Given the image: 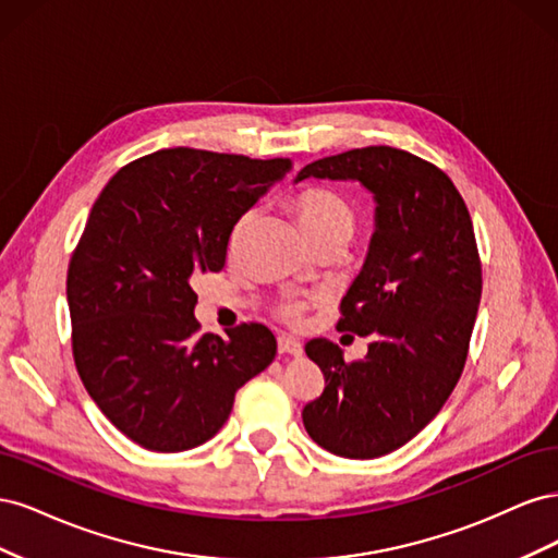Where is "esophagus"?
Returning a JSON list of instances; mask_svg holds the SVG:
<instances>
[{"label": "esophagus", "instance_id": "1", "mask_svg": "<svg viewBox=\"0 0 558 558\" xmlns=\"http://www.w3.org/2000/svg\"><path fill=\"white\" fill-rule=\"evenodd\" d=\"M277 347H279V353H289V356H302V344L295 340V337L279 335Z\"/></svg>", "mask_w": 558, "mask_h": 558}]
</instances>
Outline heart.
Returning a JSON list of instances; mask_svg holds the SVG:
<instances>
[{
    "mask_svg": "<svg viewBox=\"0 0 558 558\" xmlns=\"http://www.w3.org/2000/svg\"><path fill=\"white\" fill-rule=\"evenodd\" d=\"M295 214L300 218V226L305 228L312 242L328 240V238H342L344 242H349L359 223L356 209H353L342 195L326 189L302 191L295 197ZM305 307H307L305 300H298V298L283 300L277 307V314L279 318L293 324V320H298L300 314L305 312Z\"/></svg>",
    "mask_w": 558,
    "mask_h": 558,
    "instance_id": "1",
    "label": "heart"
}]
</instances>
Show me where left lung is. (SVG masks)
Returning a JSON list of instances; mask_svg holds the SVG:
<instances>
[{"label":"left lung","mask_w":558,"mask_h":558,"mask_svg":"<svg viewBox=\"0 0 558 558\" xmlns=\"http://www.w3.org/2000/svg\"><path fill=\"white\" fill-rule=\"evenodd\" d=\"M361 181L375 195V234L340 302L337 330L369 337L344 363L330 340L307 342L326 388L302 410L312 440L344 459H377L424 430L468 359L482 263L461 193L428 160L365 146L302 167V179Z\"/></svg>","instance_id":"left-lung-1"}]
</instances>
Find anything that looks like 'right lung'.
Segmentation results:
<instances>
[{
	"label": "right lung",
	"mask_w": 558,
	"mask_h": 558,
	"mask_svg": "<svg viewBox=\"0 0 558 558\" xmlns=\"http://www.w3.org/2000/svg\"><path fill=\"white\" fill-rule=\"evenodd\" d=\"M291 167L165 148L118 170L95 199L66 269L72 351L88 396L140 447L207 442L238 388L275 361L263 324L197 335L191 277L223 269L232 228Z\"/></svg>",
	"instance_id": "1"
}]
</instances>
